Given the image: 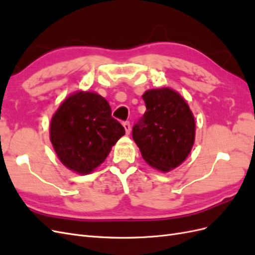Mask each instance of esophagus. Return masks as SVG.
Instances as JSON below:
<instances>
[{"mask_svg": "<svg viewBox=\"0 0 255 255\" xmlns=\"http://www.w3.org/2000/svg\"><path fill=\"white\" fill-rule=\"evenodd\" d=\"M122 125H123V128H125V129H126V133L128 135L129 132H130V125H129V122H128V121H126V122H123Z\"/></svg>", "mask_w": 255, "mask_h": 255, "instance_id": "esophagus-1", "label": "esophagus"}]
</instances>
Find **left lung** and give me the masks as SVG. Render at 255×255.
I'll return each mask as SVG.
<instances>
[{
    "label": "left lung",
    "mask_w": 255,
    "mask_h": 255,
    "mask_svg": "<svg viewBox=\"0 0 255 255\" xmlns=\"http://www.w3.org/2000/svg\"><path fill=\"white\" fill-rule=\"evenodd\" d=\"M146 111L133 127V139L151 167L168 172L187 158L195 142L196 122L187 102L164 87L142 95Z\"/></svg>",
    "instance_id": "left-lung-1"
}]
</instances>
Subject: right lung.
<instances>
[{"mask_svg":"<svg viewBox=\"0 0 255 255\" xmlns=\"http://www.w3.org/2000/svg\"><path fill=\"white\" fill-rule=\"evenodd\" d=\"M125 134L109 102L90 91L65 99L50 125V139L61 164L79 174H89L101 165Z\"/></svg>","mask_w":255,"mask_h":255,"instance_id":"1","label":"right lung"}]
</instances>
